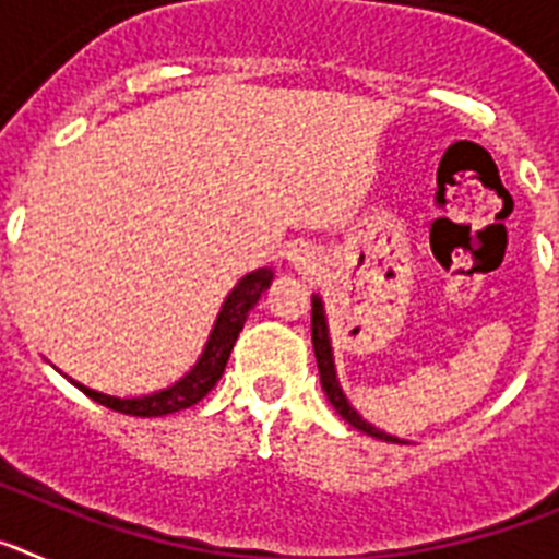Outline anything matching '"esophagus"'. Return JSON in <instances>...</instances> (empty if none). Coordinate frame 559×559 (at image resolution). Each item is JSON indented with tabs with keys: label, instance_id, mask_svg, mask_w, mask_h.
Returning <instances> with one entry per match:
<instances>
[{
	"label": "esophagus",
	"instance_id": "34e87169",
	"mask_svg": "<svg viewBox=\"0 0 559 559\" xmlns=\"http://www.w3.org/2000/svg\"><path fill=\"white\" fill-rule=\"evenodd\" d=\"M288 263L299 271H310L316 265V251L308 243L290 246L288 249Z\"/></svg>",
	"mask_w": 559,
	"mask_h": 559
}]
</instances>
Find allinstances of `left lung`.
<instances>
[{
    "label": "left lung",
    "mask_w": 559,
    "mask_h": 559,
    "mask_svg": "<svg viewBox=\"0 0 559 559\" xmlns=\"http://www.w3.org/2000/svg\"><path fill=\"white\" fill-rule=\"evenodd\" d=\"M313 308H310V333H313V353H316V364H319V378H322V389L328 394V400L333 403L335 412L341 414V419H347L349 426L358 428V431L369 433L374 439H386V442H403V439L392 437V433L378 431L374 426H369L367 419L360 417L353 406H349L347 394L341 392L338 378H335V360H333V347H330V330H328V316H324V305L322 296L313 294Z\"/></svg>",
    "instance_id": "left-lung-1"
}]
</instances>
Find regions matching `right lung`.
Returning a JSON list of instances; mask_svg holds the SVG:
<instances>
[{
    "instance_id": "1",
    "label": "right lung",
    "mask_w": 559,
    "mask_h": 559,
    "mask_svg": "<svg viewBox=\"0 0 559 559\" xmlns=\"http://www.w3.org/2000/svg\"><path fill=\"white\" fill-rule=\"evenodd\" d=\"M274 274L271 269H257L251 274H246L235 288L229 290V296L221 305V313L215 319V328H212L210 338H206V347L201 353V358L195 360V367L185 374L181 380H176L173 386L162 389V392L142 394V397H114V394L95 392V389L75 383L86 397H92L100 406L114 408L120 414H131V417H165V414L181 412V408L195 406L199 400H204L212 392V386L218 383L221 374L226 369V360H229L231 347H235L237 335L243 330L246 316L254 308L260 294L271 285Z\"/></svg>"
}]
</instances>
